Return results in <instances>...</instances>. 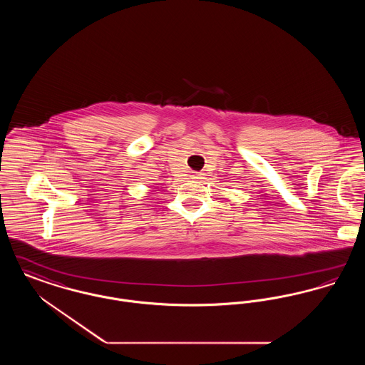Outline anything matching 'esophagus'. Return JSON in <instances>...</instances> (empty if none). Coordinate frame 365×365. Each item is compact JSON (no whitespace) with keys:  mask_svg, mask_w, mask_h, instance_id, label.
Instances as JSON below:
<instances>
[{"mask_svg":"<svg viewBox=\"0 0 365 365\" xmlns=\"http://www.w3.org/2000/svg\"><path fill=\"white\" fill-rule=\"evenodd\" d=\"M201 173H192V179H201L202 178Z\"/></svg>","mask_w":365,"mask_h":365,"instance_id":"1","label":"esophagus"}]
</instances>
